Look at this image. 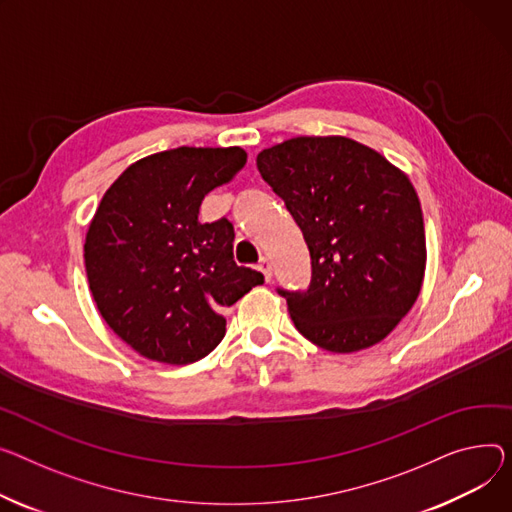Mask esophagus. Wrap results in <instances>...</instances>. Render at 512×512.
Segmentation results:
<instances>
[{
  "instance_id": "esophagus-1",
  "label": "esophagus",
  "mask_w": 512,
  "mask_h": 512,
  "mask_svg": "<svg viewBox=\"0 0 512 512\" xmlns=\"http://www.w3.org/2000/svg\"><path fill=\"white\" fill-rule=\"evenodd\" d=\"M259 269H261V274L265 276V280L269 282V280H271V274H274V267H271L269 257H261V261H259Z\"/></svg>"
}]
</instances>
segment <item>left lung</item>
Listing matches in <instances>:
<instances>
[{
	"mask_svg": "<svg viewBox=\"0 0 512 512\" xmlns=\"http://www.w3.org/2000/svg\"><path fill=\"white\" fill-rule=\"evenodd\" d=\"M311 251L306 292L280 294L333 354L366 350L412 311L426 271L420 197L401 168L346 135H298L257 154Z\"/></svg>",
	"mask_w": 512,
	"mask_h": 512,
	"instance_id": "8db88e82",
	"label": "left lung"
}]
</instances>
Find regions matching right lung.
Wrapping results in <instances>:
<instances>
[{"label":"right lung","mask_w":512,"mask_h":512,"mask_svg":"<svg viewBox=\"0 0 512 512\" xmlns=\"http://www.w3.org/2000/svg\"><path fill=\"white\" fill-rule=\"evenodd\" d=\"M247 162L230 148L164 150L129 164L88 224L84 265L102 319L127 346L164 364L208 356L226 333L224 306L263 284L236 265L234 226L201 224L203 197Z\"/></svg>","instance_id":"obj_1"}]
</instances>
